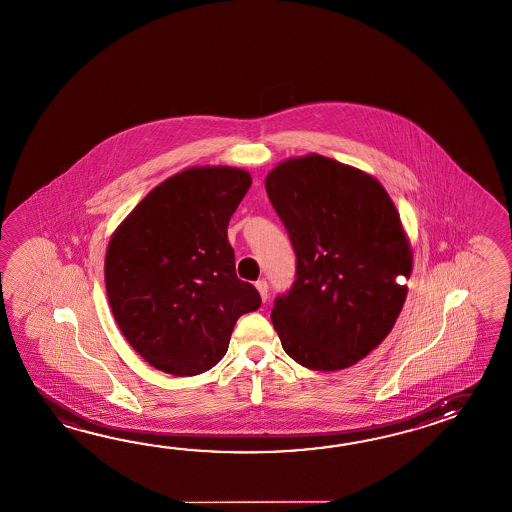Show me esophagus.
<instances>
[{
    "instance_id": "obj_1",
    "label": "esophagus",
    "mask_w": 512,
    "mask_h": 512,
    "mask_svg": "<svg viewBox=\"0 0 512 512\" xmlns=\"http://www.w3.org/2000/svg\"><path fill=\"white\" fill-rule=\"evenodd\" d=\"M255 288L259 290V294H261L262 301H266V299H268V283H266L264 279H261V281H257V283H255Z\"/></svg>"
}]
</instances>
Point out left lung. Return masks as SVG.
Returning <instances> with one entry per match:
<instances>
[{
	"label": "left lung",
	"instance_id": "8db88e82",
	"mask_svg": "<svg viewBox=\"0 0 512 512\" xmlns=\"http://www.w3.org/2000/svg\"><path fill=\"white\" fill-rule=\"evenodd\" d=\"M266 193L296 251V281L273 303L284 353L338 371L393 329L413 253L397 207L373 176L319 154L286 159Z\"/></svg>",
	"mask_w": 512,
	"mask_h": 512
}]
</instances>
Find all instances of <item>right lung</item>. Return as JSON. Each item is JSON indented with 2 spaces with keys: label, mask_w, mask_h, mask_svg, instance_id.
<instances>
[{
  "label": "right lung",
  "mask_w": 512,
  "mask_h": 512,
  "mask_svg": "<svg viewBox=\"0 0 512 512\" xmlns=\"http://www.w3.org/2000/svg\"><path fill=\"white\" fill-rule=\"evenodd\" d=\"M251 176L235 167H193L159 183L115 229L104 283L115 321L148 364L194 376L228 353L242 314L261 307L240 281L229 218Z\"/></svg>",
  "instance_id": "right-lung-1"
}]
</instances>
